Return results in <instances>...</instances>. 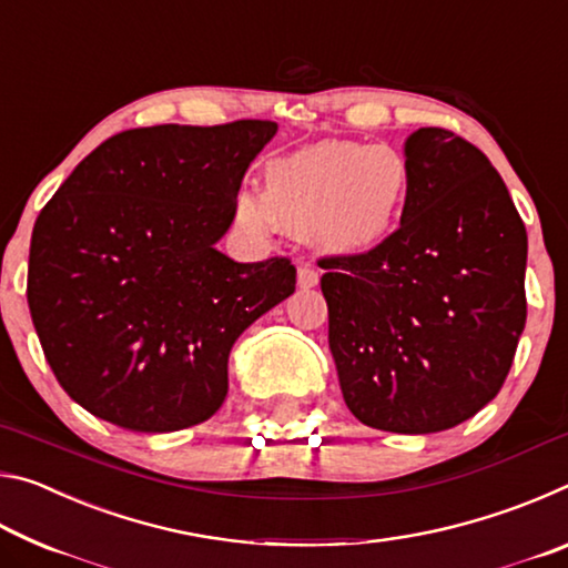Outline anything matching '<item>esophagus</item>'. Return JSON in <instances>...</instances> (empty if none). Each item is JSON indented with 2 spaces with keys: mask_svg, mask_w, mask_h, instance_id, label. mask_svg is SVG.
Returning <instances> with one entry per match:
<instances>
[{
  "mask_svg": "<svg viewBox=\"0 0 568 568\" xmlns=\"http://www.w3.org/2000/svg\"><path fill=\"white\" fill-rule=\"evenodd\" d=\"M318 283H321V275L313 265L297 267V287H301V291H311V287H315Z\"/></svg>",
  "mask_w": 568,
  "mask_h": 568,
  "instance_id": "1",
  "label": "esophagus"
}]
</instances>
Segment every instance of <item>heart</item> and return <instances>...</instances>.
<instances>
[{
    "instance_id": "heart-1",
    "label": "heart",
    "mask_w": 568,
    "mask_h": 568,
    "mask_svg": "<svg viewBox=\"0 0 568 568\" xmlns=\"http://www.w3.org/2000/svg\"><path fill=\"white\" fill-rule=\"evenodd\" d=\"M413 168L400 150L323 140L265 162L263 192L237 187L235 227L255 237L303 233L325 255L361 257L388 243L408 215Z\"/></svg>"
}]
</instances>
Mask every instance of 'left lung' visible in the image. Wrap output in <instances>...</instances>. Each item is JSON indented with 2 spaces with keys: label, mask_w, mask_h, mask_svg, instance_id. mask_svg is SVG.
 Masks as SVG:
<instances>
[{
  "label": "left lung",
  "mask_w": 568,
  "mask_h": 568,
  "mask_svg": "<svg viewBox=\"0 0 568 568\" xmlns=\"http://www.w3.org/2000/svg\"><path fill=\"white\" fill-rule=\"evenodd\" d=\"M408 215L386 245L328 257L321 291L345 406L390 434H438L496 398L526 325V227L484 152L408 134Z\"/></svg>",
  "instance_id": "8db88e82"
}]
</instances>
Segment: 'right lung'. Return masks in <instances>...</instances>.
<instances>
[{"label":"right lung","mask_w":568,"mask_h":568,"mask_svg":"<svg viewBox=\"0 0 568 568\" xmlns=\"http://www.w3.org/2000/svg\"><path fill=\"white\" fill-rule=\"evenodd\" d=\"M277 124H158L92 150L37 217L27 301L47 363L84 410L138 434L207 420L227 358L295 291L287 257L220 253L235 190Z\"/></svg>","instance_id":"add662e5"}]
</instances>
